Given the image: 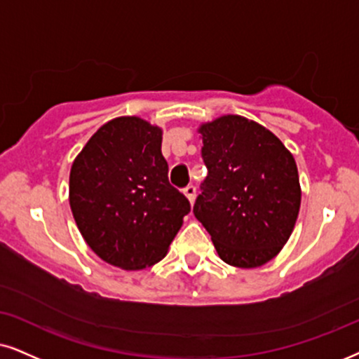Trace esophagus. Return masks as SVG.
I'll return each mask as SVG.
<instances>
[{"label": "esophagus", "mask_w": 359, "mask_h": 359, "mask_svg": "<svg viewBox=\"0 0 359 359\" xmlns=\"http://www.w3.org/2000/svg\"><path fill=\"white\" fill-rule=\"evenodd\" d=\"M184 194H185V197L189 198L190 205H194V202H195V195H197V190H195L194 185H189V187H185V189H184Z\"/></svg>", "instance_id": "esophagus-1"}]
</instances>
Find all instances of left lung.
<instances>
[{"label":"left lung","instance_id":"1","mask_svg":"<svg viewBox=\"0 0 359 359\" xmlns=\"http://www.w3.org/2000/svg\"><path fill=\"white\" fill-rule=\"evenodd\" d=\"M208 175L194 215L225 263L255 269L288 242L302 203L297 162L255 121L226 114L198 127Z\"/></svg>","mask_w":359,"mask_h":359}]
</instances>
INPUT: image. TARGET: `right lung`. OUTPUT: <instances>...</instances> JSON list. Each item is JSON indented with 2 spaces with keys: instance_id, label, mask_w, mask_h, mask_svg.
<instances>
[{
  "instance_id": "1",
  "label": "right lung",
  "mask_w": 359,
  "mask_h": 359,
  "mask_svg": "<svg viewBox=\"0 0 359 359\" xmlns=\"http://www.w3.org/2000/svg\"><path fill=\"white\" fill-rule=\"evenodd\" d=\"M161 147V127L122 116L99 127L72 162V217L90 250L109 265H156L190 212L185 195L169 184Z\"/></svg>"
}]
</instances>
